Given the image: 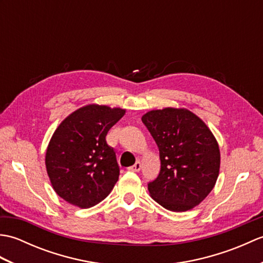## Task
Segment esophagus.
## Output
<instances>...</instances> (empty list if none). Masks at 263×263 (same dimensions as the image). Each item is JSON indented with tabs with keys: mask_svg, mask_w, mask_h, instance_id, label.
<instances>
[{
	"mask_svg": "<svg viewBox=\"0 0 263 263\" xmlns=\"http://www.w3.org/2000/svg\"><path fill=\"white\" fill-rule=\"evenodd\" d=\"M128 170L132 171V172H139L141 170V163H140V161H137V163L133 166H131Z\"/></svg>",
	"mask_w": 263,
	"mask_h": 263,
	"instance_id": "obj_1",
	"label": "esophagus"
}]
</instances>
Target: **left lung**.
<instances>
[{
  "label": "left lung",
  "instance_id": "left-lung-1",
  "mask_svg": "<svg viewBox=\"0 0 263 263\" xmlns=\"http://www.w3.org/2000/svg\"><path fill=\"white\" fill-rule=\"evenodd\" d=\"M143 124L159 148L160 172L148 190L171 211H186L214 189L220 166L219 147L204 122L184 108L150 110Z\"/></svg>",
  "mask_w": 263,
  "mask_h": 263
}]
</instances>
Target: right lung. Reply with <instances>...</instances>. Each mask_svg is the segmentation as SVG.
I'll use <instances>...</instances> for the list:
<instances>
[{
	"mask_svg": "<svg viewBox=\"0 0 263 263\" xmlns=\"http://www.w3.org/2000/svg\"><path fill=\"white\" fill-rule=\"evenodd\" d=\"M124 114L121 108L88 105L73 111L55 130L45 164L61 198L80 208H90L113 190L120 166L106 136Z\"/></svg>",
	"mask_w": 263,
	"mask_h": 263,
	"instance_id": "add662e5",
	"label": "right lung"
}]
</instances>
